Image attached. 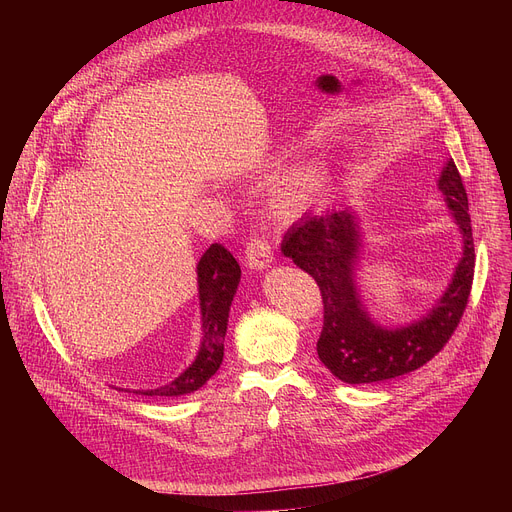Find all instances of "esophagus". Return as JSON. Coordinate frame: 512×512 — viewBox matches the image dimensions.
Wrapping results in <instances>:
<instances>
[{
    "instance_id": "1",
    "label": "esophagus",
    "mask_w": 512,
    "mask_h": 512,
    "mask_svg": "<svg viewBox=\"0 0 512 512\" xmlns=\"http://www.w3.org/2000/svg\"><path fill=\"white\" fill-rule=\"evenodd\" d=\"M245 261L251 270H265V267H270L274 261V251L270 247V242L259 236L251 238L245 249Z\"/></svg>"
}]
</instances>
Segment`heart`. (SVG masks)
Wrapping results in <instances>:
<instances>
[{
  "mask_svg": "<svg viewBox=\"0 0 512 512\" xmlns=\"http://www.w3.org/2000/svg\"><path fill=\"white\" fill-rule=\"evenodd\" d=\"M332 182V164L328 157H311L280 172L270 186L272 207L286 218L311 209Z\"/></svg>",
  "mask_w": 512,
  "mask_h": 512,
  "instance_id": "heart-1",
  "label": "heart"
}]
</instances>
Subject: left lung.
<instances>
[{
    "label": "left lung",
    "instance_id": "1",
    "mask_svg": "<svg viewBox=\"0 0 512 512\" xmlns=\"http://www.w3.org/2000/svg\"><path fill=\"white\" fill-rule=\"evenodd\" d=\"M444 203L463 236V253L442 297L411 324L386 328L373 321L357 286L363 232L351 207L305 215L286 232L282 253L311 274L324 299L317 355L346 384L386 382L436 357L459 326L473 282L475 247L469 201L452 157L438 178Z\"/></svg>",
    "mask_w": 512,
    "mask_h": 512
}]
</instances>
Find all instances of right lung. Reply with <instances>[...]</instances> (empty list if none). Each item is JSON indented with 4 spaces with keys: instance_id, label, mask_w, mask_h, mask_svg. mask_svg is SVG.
I'll return each mask as SVG.
<instances>
[{
    "instance_id": "obj_1",
    "label": "right lung",
    "mask_w": 512,
    "mask_h": 512,
    "mask_svg": "<svg viewBox=\"0 0 512 512\" xmlns=\"http://www.w3.org/2000/svg\"><path fill=\"white\" fill-rule=\"evenodd\" d=\"M240 282V265L222 245H211L197 263V288L203 338L195 361L176 380L153 390H132L143 396H182L199 390L220 369L228 315Z\"/></svg>"
}]
</instances>
